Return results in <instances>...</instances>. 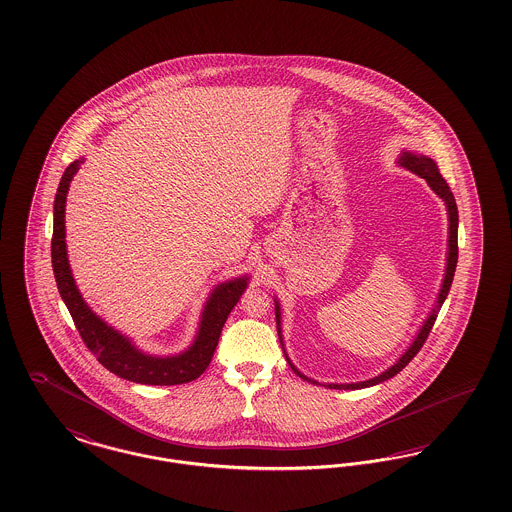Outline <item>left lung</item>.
<instances>
[{"instance_id": "left-lung-1", "label": "left lung", "mask_w": 512, "mask_h": 512, "mask_svg": "<svg viewBox=\"0 0 512 512\" xmlns=\"http://www.w3.org/2000/svg\"><path fill=\"white\" fill-rule=\"evenodd\" d=\"M398 166L418 174L420 178L427 181V185L435 191V195H439L443 201H445V207H447V214H449V249H447V267H445V278H443V284H441V290H439V296L435 301V307L431 309V313L427 315V319L423 321V325L420 327L418 334L414 336L412 344L408 346V350H404V354L398 358V360L392 363L389 369H385L383 373H379L377 377L373 379H367V381H358V383H319L315 379H309L307 375H303L300 369L292 363V360L288 358L286 354V348H284V340H282V317H280V303L278 300H274V313H276V331H278V338H280V344H282V350H284V356L288 365L294 369V373L301 377L303 381H309L313 385H325L329 389H336V391H356V389H367V387H373V385H379L383 381H389L391 377H394L396 373H400L410 361L414 360V356L418 354L423 346V342L427 340L429 332L433 329V323L437 319V313L441 309V305L447 300L449 296V290H451L452 278H454V271H456V261H458V209H456V201H454V195H452L451 187L449 183L443 180V176L439 174V168L435 164V160H431L429 156H423L418 152L402 151L398 156Z\"/></svg>"}]
</instances>
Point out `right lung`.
Returning a JSON list of instances; mask_svg holds the SVG:
<instances>
[{
  "mask_svg": "<svg viewBox=\"0 0 512 512\" xmlns=\"http://www.w3.org/2000/svg\"><path fill=\"white\" fill-rule=\"evenodd\" d=\"M85 160L71 162L63 176L54 201V236H52V267L61 300L67 305L75 327L81 334L87 348L96 356L108 371L121 379L139 385H181L197 379L209 367L222 327L240 301L241 294L249 284V276L220 282L212 288L211 296L203 305L199 319V329L191 342L180 354L174 356H154L141 350L129 336L108 325L100 315H96L87 301L83 300L67 259L65 243V201L73 176L79 172Z\"/></svg>",
  "mask_w": 512,
  "mask_h": 512,
  "instance_id": "obj_1",
  "label": "right lung"
}]
</instances>
